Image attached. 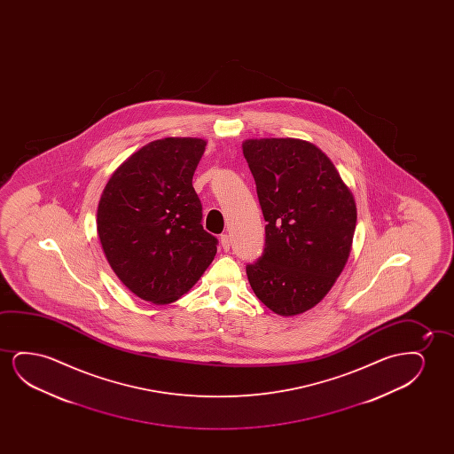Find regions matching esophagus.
I'll return each mask as SVG.
<instances>
[{"instance_id": "34e87169", "label": "esophagus", "mask_w": 454, "mask_h": 454, "mask_svg": "<svg viewBox=\"0 0 454 454\" xmlns=\"http://www.w3.org/2000/svg\"><path fill=\"white\" fill-rule=\"evenodd\" d=\"M220 245H222V248H223L224 251H228V249L231 248V239L228 234H222V236H220Z\"/></svg>"}]
</instances>
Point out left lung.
<instances>
[{"mask_svg": "<svg viewBox=\"0 0 454 454\" xmlns=\"http://www.w3.org/2000/svg\"><path fill=\"white\" fill-rule=\"evenodd\" d=\"M242 149L267 222L263 254L247 265L249 286L280 317L301 315L323 301L346 267L354 193L309 141L247 139Z\"/></svg>", "mask_w": 454, "mask_h": 454, "instance_id": "left-lung-1", "label": "left lung"}]
</instances>
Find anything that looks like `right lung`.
<instances>
[{
    "label": "right lung",
    "mask_w": 454,
    "mask_h": 454,
    "mask_svg": "<svg viewBox=\"0 0 454 454\" xmlns=\"http://www.w3.org/2000/svg\"><path fill=\"white\" fill-rule=\"evenodd\" d=\"M205 147L201 137L152 141L113 172L100 195L96 223L106 261L152 304H170L189 292L217 253L192 186Z\"/></svg>",
    "instance_id": "right-lung-1"
}]
</instances>
